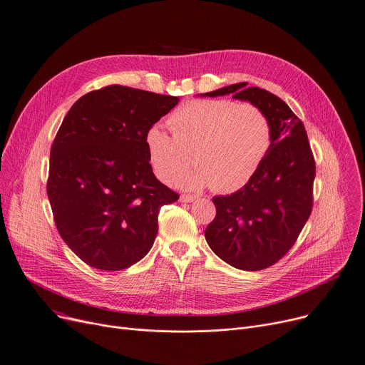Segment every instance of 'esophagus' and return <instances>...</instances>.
Here are the masks:
<instances>
[{"mask_svg":"<svg viewBox=\"0 0 365 365\" xmlns=\"http://www.w3.org/2000/svg\"><path fill=\"white\" fill-rule=\"evenodd\" d=\"M179 200L183 202V203H190V202L196 200V196H193V195H180Z\"/></svg>","mask_w":365,"mask_h":365,"instance_id":"34e87169","label":"esophagus"}]
</instances>
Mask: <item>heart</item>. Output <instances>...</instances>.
<instances>
[{"label":"heart","instance_id":"heart-1","mask_svg":"<svg viewBox=\"0 0 365 365\" xmlns=\"http://www.w3.org/2000/svg\"><path fill=\"white\" fill-rule=\"evenodd\" d=\"M169 135L160 125L145 136L148 163L155 176L170 183L195 160L198 168L175 180L189 190L212 187L233 193L247 186L272 146L268 114L251 103L193 100L176 110Z\"/></svg>","mask_w":365,"mask_h":365}]
</instances>
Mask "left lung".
Instances as JSON below:
<instances>
[{
	"label": "left lung",
	"instance_id": "1",
	"mask_svg": "<svg viewBox=\"0 0 365 365\" xmlns=\"http://www.w3.org/2000/svg\"><path fill=\"white\" fill-rule=\"evenodd\" d=\"M261 107L272 123L271 150L251 182L237 192L215 196L216 216L205 237L226 264L261 271L277 264L295 244L312 210L315 162L302 121L275 94L236 83L205 93Z\"/></svg>",
	"mask_w": 365,
	"mask_h": 365
}]
</instances>
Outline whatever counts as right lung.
<instances>
[{
  "mask_svg": "<svg viewBox=\"0 0 365 365\" xmlns=\"http://www.w3.org/2000/svg\"><path fill=\"white\" fill-rule=\"evenodd\" d=\"M178 101L113 84L84 94L66 114L47 195L60 236L87 265L121 271L153 247L159 210L179 195L152 172L145 136Z\"/></svg>",
  "mask_w": 365,
  "mask_h": 365,
  "instance_id": "obj_1",
  "label": "right lung"
}]
</instances>
